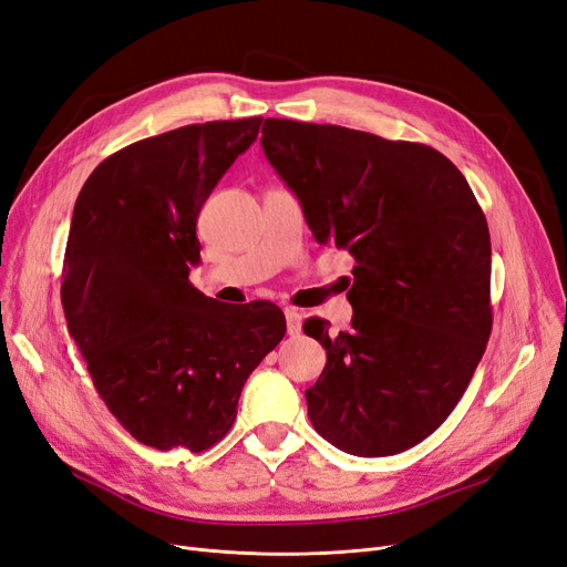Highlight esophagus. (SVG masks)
<instances>
[{
    "label": "esophagus",
    "mask_w": 567,
    "mask_h": 567,
    "mask_svg": "<svg viewBox=\"0 0 567 567\" xmlns=\"http://www.w3.org/2000/svg\"><path fill=\"white\" fill-rule=\"evenodd\" d=\"M286 328H288V334H300L302 313L298 309H292V307L286 309Z\"/></svg>",
    "instance_id": "1"
}]
</instances>
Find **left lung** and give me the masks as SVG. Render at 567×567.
Returning <instances> with one entry per match:
<instances>
[{"label":"left lung","instance_id":"obj_1","mask_svg":"<svg viewBox=\"0 0 567 567\" xmlns=\"http://www.w3.org/2000/svg\"><path fill=\"white\" fill-rule=\"evenodd\" d=\"M262 151L300 197L319 244L355 258L351 330L321 342L309 421L351 456L423 442L463 398L491 337V237L458 167L416 142L342 125L267 118Z\"/></svg>","mask_w":567,"mask_h":567}]
</instances>
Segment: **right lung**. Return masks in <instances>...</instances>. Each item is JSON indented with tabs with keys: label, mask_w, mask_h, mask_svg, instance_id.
Wrapping results in <instances>:
<instances>
[{
	"label": "right lung",
	"mask_w": 567,
	"mask_h": 567,
	"mask_svg": "<svg viewBox=\"0 0 567 567\" xmlns=\"http://www.w3.org/2000/svg\"><path fill=\"white\" fill-rule=\"evenodd\" d=\"M260 123L212 121L134 142L76 197L64 319L109 412L146 446L199 454L228 435L248 374L286 334L277 305H218L188 279L199 209Z\"/></svg>",
	"instance_id": "right-lung-1"
}]
</instances>
